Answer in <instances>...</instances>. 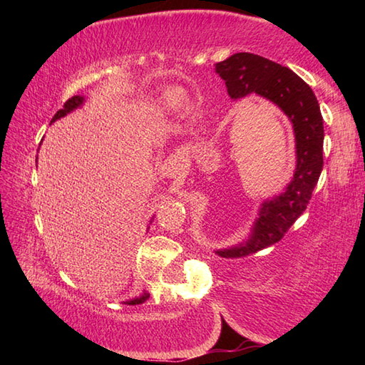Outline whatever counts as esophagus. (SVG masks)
Masks as SVG:
<instances>
[{
  "label": "esophagus",
  "mask_w": 365,
  "mask_h": 365,
  "mask_svg": "<svg viewBox=\"0 0 365 365\" xmlns=\"http://www.w3.org/2000/svg\"><path fill=\"white\" fill-rule=\"evenodd\" d=\"M183 163H185V160H183V158L180 156V154H175V153L169 154V156L164 159L163 174H164L165 177H170V178L182 175L183 168H185Z\"/></svg>",
  "instance_id": "1"
}]
</instances>
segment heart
Instances as JSON below:
<instances>
[{
  "mask_svg": "<svg viewBox=\"0 0 365 365\" xmlns=\"http://www.w3.org/2000/svg\"><path fill=\"white\" fill-rule=\"evenodd\" d=\"M185 96L180 88H169L164 91V95L160 96V108L165 110H175L183 106Z\"/></svg>",
  "mask_w": 365,
  "mask_h": 365,
  "instance_id": "1",
  "label": "heart"
}]
</instances>
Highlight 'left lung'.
Wrapping results in <instances>:
<instances>
[{
	"label": "left lung",
	"instance_id": "8db88e82",
	"mask_svg": "<svg viewBox=\"0 0 365 365\" xmlns=\"http://www.w3.org/2000/svg\"><path fill=\"white\" fill-rule=\"evenodd\" d=\"M215 72L232 100L256 93L277 104L293 123L296 141V169L285 191L262 202L246 242L215 251L220 257H243L280 242L306 211L324 168V119L311 86L274 61L237 53L215 64Z\"/></svg>",
	"mask_w": 365,
	"mask_h": 365
}]
</instances>
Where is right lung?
Wrapping results in <instances>:
<instances>
[{"label": "right lung", "mask_w": 365, "mask_h": 365, "mask_svg": "<svg viewBox=\"0 0 365 365\" xmlns=\"http://www.w3.org/2000/svg\"><path fill=\"white\" fill-rule=\"evenodd\" d=\"M83 101H85V98L83 96H72L71 100H67L66 103H64V108L63 109H59L56 114H54V117L51 119V122H54V120H58V119H61V117H64V115H67L69 113H72L73 109H77V108H80L83 104ZM148 298H150V293H143L141 296H138V298H133V299H130V301H125V304H128V306H135V304H141V302H145Z\"/></svg>", "instance_id": "1"}]
</instances>
